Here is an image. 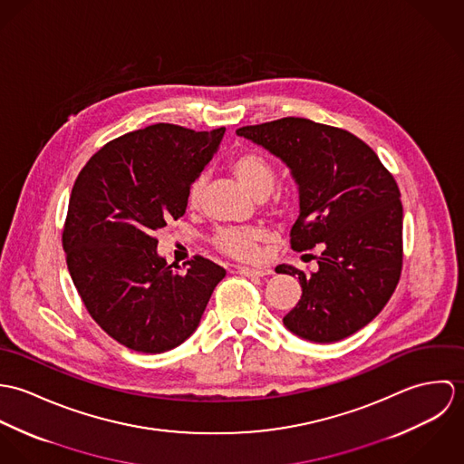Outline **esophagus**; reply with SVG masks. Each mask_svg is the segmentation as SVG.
<instances>
[{
	"label": "esophagus",
	"mask_w": 464,
	"mask_h": 464,
	"mask_svg": "<svg viewBox=\"0 0 464 464\" xmlns=\"http://www.w3.org/2000/svg\"><path fill=\"white\" fill-rule=\"evenodd\" d=\"M237 273L243 276H267L273 271L266 269V267H245V266H237Z\"/></svg>",
	"instance_id": "obj_1"
}]
</instances>
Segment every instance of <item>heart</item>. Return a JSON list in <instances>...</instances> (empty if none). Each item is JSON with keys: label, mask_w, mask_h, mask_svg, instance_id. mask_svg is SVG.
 <instances>
[{"label": "heart", "mask_w": 464, "mask_h": 464, "mask_svg": "<svg viewBox=\"0 0 464 464\" xmlns=\"http://www.w3.org/2000/svg\"><path fill=\"white\" fill-rule=\"evenodd\" d=\"M228 168L254 198L265 199L266 208L269 212L284 214L289 208L293 199L289 193H271L276 182V169L266 155L256 150L237 151L232 155ZM203 186L205 180L201 175L191 182L188 189L189 207H198ZM263 239L265 232L256 227H221L212 234L210 245L227 257L237 261H252L259 256V245Z\"/></svg>", "instance_id": "b5f03b06"}]
</instances>
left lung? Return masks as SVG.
<instances>
[{
    "label": "left lung",
    "mask_w": 464,
    "mask_h": 464,
    "mask_svg": "<svg viewBox=\"0 0 464 464\" xmlns=\"http://www.w3.org/2000/svg\"><path fill=\"white\" fill-rule=\"evenodd\" d=\"M237 135L280 157L298 184L300 216L289 234L291 248H322L314 271L275 269L296 275L302 285V298L284 325L314 343L362 329L384 309L401 273L397 180L364 140L305 118L243 127Z\"/></svg>",
    "instance_id": "obj_1"
}]
</instances>
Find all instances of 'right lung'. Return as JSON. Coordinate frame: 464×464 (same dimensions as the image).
Instances as JSON below:
<instances>
[{
    "label": "right lung",
    "mask_w": 464,
    "mask_h": 464,
    "mask_svg": "<svg viewBox=\"0 0 464 464\" xmlns=\"http://www.w3.org/2000/svg\"><path fill=\"white\" fill-rule=\"evenodd\" d=\"M225 127L157 123L102 146L78 173L63 230L72 284L91 318L120 344L162 353L184 343L221 266L195 256L186 271L157 256L159 230L188 208V189Z\"/></svg>",
    "instance_id": "1"
}]
</instances>
